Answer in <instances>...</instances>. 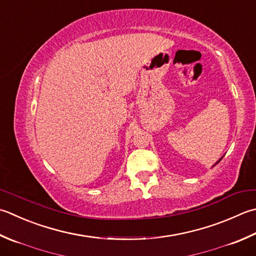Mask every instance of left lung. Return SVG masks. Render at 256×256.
<instances>
[{"label": "left lung", "instance_id": "obj_1", "mask_svg": "<svg viewBox=\"0 0 256 256\" xmlns=\"http://www.w3.org/2000/svg\"><path fill=\"white\" fill-rule=\"evenodd\" d=\"M221 160H222V158H221Z\"/></svg>", "mask_w": 256, "mask_h": 256}]
</instances>
